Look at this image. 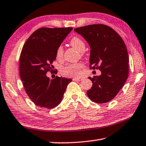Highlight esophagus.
Returning <instances> with one entry per match:
<instances>
[{
	"label": "esophagus",
	"instance_id": "obj_1",
	"mask_svg": "<svg viewBox=\"0 0 146 146\" xmlns=\"http://www.w3.org/2000/svg\"><path fill=\"white\" fill-rule=\"evenodd\" d=\"M82 78H73V80L74 81H81L82 80Z\"/></svg>",
	"mask_w": 146,
	"mask_h": 146
}]
</instances>
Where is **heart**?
<instances>
[{
  "instance_id": "heart-1",
  "label": "heart",
  "mask_w": 146,
  "mask_h": 146,
  "mask_svg": "<svg viewBox=\"0 0 146 146\" xmlns=\"http://www.w3.org/2000/svg\"><path fill=\"white\" fill-rule=\"evenodd\" d=\"M70 44L71 46L77 49L81 53L84 55V51L86 49V44L82 39L76 36H74L70 39ZM64 49L62 46H59L56 50V57L58 59H61L63 57ZM84 66L81 63L71 64L64 67L62 70V73L64 75L68 76H79L82 73V70Z\"/></svg>"
}]
</instances>
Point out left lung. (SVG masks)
<instances>
[{
  "mask_svg": "<svg viewBox=\"0 0 146 146\" xmlns=\"http://www.w3.org/2000/svg\"><path fill=\"white\" fill-rule=\"evenodd\" d=\"M91 48L90 68L101 71L100 76L89 77L93 86L87 91L93 102H108L114 98L126 81L129 56L121 36L111 27L91 24L75 29Z\"/></svg>",
  "mask_w": 146,
  "mask_h": 146,
  "instance_id": "8db88e82",
  "label": "left lung"
}]
</instances>
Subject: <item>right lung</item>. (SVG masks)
<instances>
[{"label":"right lung","instance_id":"add662e5","mask_svg":"<svg viewBox=\"0 0 146 146\" xmlns=\"http://www.w3.org/2000/svg\"><path fill=\"white\" fill-rule=\"evenodd\" d=\"M72 28H41L35 31L24 44L20 55L19 71L29 98L40 108L51 109L62 100L71 79H50L46 73L53 71L56 48Z\"/></svg>","mask_w":146,"mask_h":146}]
</instances>
